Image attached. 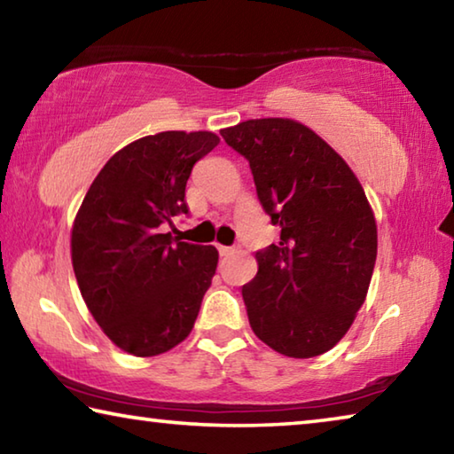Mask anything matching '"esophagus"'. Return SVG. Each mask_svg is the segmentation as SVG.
I'll return each mask as SVG.
<instances>
[{
  "mask_svg": "<svg viewBox=\"0 0 454 454\" xmlns=\"http://www.w3.org/2000/svg\"><path fill=\"white\" fill-rule=\"evenodd\" d=\"M218 252H220V256H230V254H234L236 248L234 246H218Z\"/></svg>",
  "mask_w": 454,
  "mask_h": 454,
  "instance_id": "1",
  "label": "esophagus"
}]
</instances>
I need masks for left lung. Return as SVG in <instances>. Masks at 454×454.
<instances>
[{
  "instance_id": "1",
  "label": "left lung",
  "mask_w": 454,
  "mask_h": 454,
  "mask_svg": "<svg viewBox=\"0 0 454 454\" xmlns=\"http://www.w3.org/2000/svg\"><path fill=\"white\" fill-rule=\"evenodd\" d=\"M248 160L260 204L280 242L256 252L244 284L250 326L268 347L312 358L347 334L376 262V224L348 164L294 120H248L220 129Z\"/></svg>"
}]
</instances>
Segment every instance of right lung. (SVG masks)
I'll return each mask as SVG.
<instances>
[{
	"label": "right lung",
	"mask_w": 454,
	"mask_h": 454,
	"mask_svg": "<svg viewBox=\"0 0 454 454\" xmlns=\"http://www.w3.org/2000/svg\"><path fill=\"white\" fill-rule=\"evenodd\" d=\"M212 132H160L128 144L91 182L72 230V264L91 317L128 355L156 356L194 328L216 274L214 246L166 232L188 214L192 168Z\"/></svg>",
	"instance_id": "add662e5"
}]
</instances>
